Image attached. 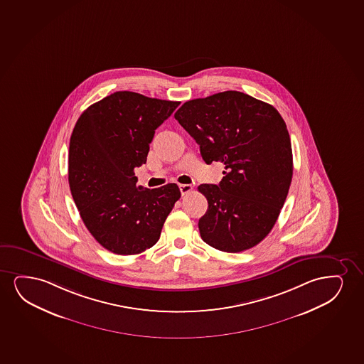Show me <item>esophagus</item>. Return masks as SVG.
<instances>
[{"instance_id": "1", "label": "esophagus", "mask_w": 364, "mask_h": 364, "mask_svg": "<svg viewBox=\"0 0 364 364\" xmlns=\"http://www.w3.org/2000/svg\"><path fill=\"white\" fill-rule=\"evenodd\" d=\"M179 189L180 193H181V195H186L189 194V193H191V191H193V186H191V185L189 184H180Z\"/></svg>"}]
</instances>
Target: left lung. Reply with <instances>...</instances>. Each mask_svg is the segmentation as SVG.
<instances>
[{
	"label": "left lung",
	"instance_id": "left-lung-1",
	"mask_svg": "<svg viewBox=\"0 0 364 364\" xmlns=\"http://www.w3.org/2000/svg\"><path fill=\"white\" fill-rule=\"evenodd\" d=\"M206 164H225L220 184H201L208 208L198 230L208 246L250 250L272 231L293 178L288 128L273 106L240 91L186 101L174 114Z\"/></svg>",
	"mask_w": 364,
	"mask_h": 364
}]
</instances>
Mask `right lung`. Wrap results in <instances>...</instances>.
Instances as JSON below:
<instances>
[{"instance_id": "add662e5", "label": "right lung", "mask_w": 364, "mask_h": 364, "mask_svg": "<svg viewBox=\"0 0 364 364\" xmlns=\"http://www.w3.org/2000/svg\"><path fill=\"white\" fill-rule=\"evenodd\" d=\"M179 105L117 91L87 107L71 133V195L86 228L112 253L138 255L154 246L180 198L178 185L146 189L134 175L146 164L156 128Z\"/></svg>"}]
</instances>
